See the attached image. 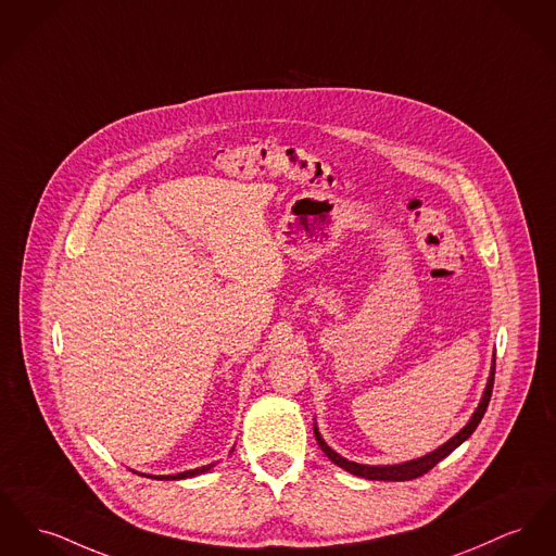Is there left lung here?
I'll return each mask as SVG.
<instances>
[{
    "label": "left lung",
    "instance_id": "left-lung-1",
    "mask_svg": "<svg viewBox=\"0 0 556 556\" xmlns=\"http://www.w3.org/2000/svg\"><path fill=\"white\" fill-rule=\"evenodd\" d=\"M493 376H495V355H493V361H491L490 378H488L485 391H483V396H481V401H479L475 414L470 416V420H468L466 426H464L459 432H456L447 443H443L441 447H437L434 452H430V454H426V456L416 457V459H409V462H401V464H378V466L359 464V462H353V459H346V457L336 454V452L327 445L326 441H324V437H321V432H319V428H317V422H315L313 430H315L317 443H319V447L324 450V454H326L336 466L344 468L346 472H351V475H355V477H363V479H369V481H412V479H418V477H422L425 472H428L430 468H434L443 457L450 456L456 447H459V445L475 432V428L479 426L481 418L485 416L488 405H490Z\"/></svg>",
    "mask_w": 556,
    "mask_h": 556
}]
</instances>
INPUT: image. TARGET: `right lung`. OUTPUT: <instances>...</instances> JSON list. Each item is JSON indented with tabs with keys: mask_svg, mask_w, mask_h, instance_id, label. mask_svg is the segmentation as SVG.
<instances>
[{
	"mask_svg": "<svg viewBox=\"0 0 556 556\" xmlns=\"http://www.w3.org/2000/svg\"><path fill=\"white\" fill-rule=\"evenodd\" d=\"M212 468H214V464H207V466H201V468H195V470H185V472H178V475H144V477L160 479V481H164V479L165 481H178V479H191V477H197V475H203V472H207Z\"/></svg>",
	"mask_w": 556,
	"mask_h": 556,
	"instance_id": "add662e5",
	"label": "right lung"
}]
</instances>
